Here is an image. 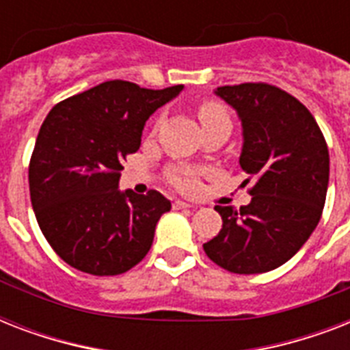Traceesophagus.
Instances as JSON below:
<instances>
[{"mask_svg":"<svg viewBox=\"0 0 350 350\" xmlns=\"http://www.w3.org/2000/svg\"><path fill=\"white\" fill-rule=\"evenodd\" d=\"M172 207L176 208V211H180V208H191V205L187 202H180V200H176L174 203H172Z\"/></svg>","mask_w":350,"mask_h":350,"instance_id":"obj_1","label":"esophagus"}]
</instances>
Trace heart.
I'll return each mask as SVG.
<instances>
[{
  "instance_id": "b5f03b06",
  "label": "heart",
  "mask_w": 350,
  "mask_h": 350,
  "mask_svg": "<svg viewBox=\"0 0 350 350\" xmlns=\"http://www.w3.org/2000/svg\"><path fill=\"white\" fill-rule=\"evenodd\" d=\"M198 118L202 121V126L211 125H230L229 112L219 101L205 100L198 107ZM170 183L181 192H196L200 189V172L194 169H187V167H174L169 170Z\"/></svg>"
}]
</instances>
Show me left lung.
Returning a JSON list of instances; mask_svg holds the SVG:
<instances>
[{
	"mask_svg": "<svg viewBox=\"0 0 350 350\" xmlns=\"http://www.w3.org/2000/svg\"><path fill=\"white\" fill-rule=\"evenodd\" d=\"M243 125L241 169L252 183L249 205L221 207L224 227L205 254L234 274L283 265L320 221L329 185V148L309 109L269 83L218 87Z\"/></svg>",
	"mask_w": 350,
	"mask_h": 350,
	"instance_id": "left-lung-1",
	"label": "left lung"
}]
</instances>
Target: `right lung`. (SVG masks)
Masks as SVG:
<instances>
[{
    "instance_id": "1",
    "label": "right lung",
    "mask_w": 350,
    "mask_h": 350,
    "mask_svg": "<svg viewBox=\"0 0 350 350\" xmlns=\"http://www.w3.org/2000/svg\"><path fill=\"white\" fill-rule=\"evenodd\" d=\"M114 79L59 101L45 118L29 165L30 202L59 258L92 276H116L147 256L170 202L158 191L121 192L123 161L145 121L180 94Z\"/></svg>"
}]
</instances>
